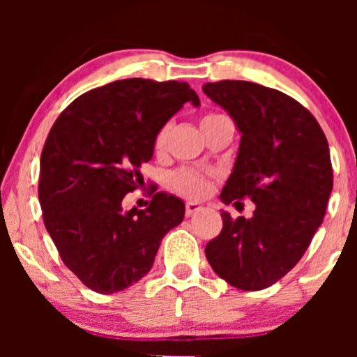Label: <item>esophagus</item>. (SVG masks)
<instances>
[{"label":"esophagus","instance_id":"esophagus-1","mask_svg":"<svg viewBox=\"0 0 357 357\" xmlns=\"http://www.w3.org/2000/svg\"><path fill=\"white\" fill-rule=\"evenodd\" d=\"M202 210V204H198V203H186V210H184V213H186V216H191V215H195L196 211H199Z\"/></svg>","mask_w":357,"mask_h":357}]
</instances>
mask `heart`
<instances>
[{
	"instance_id": "heart-1",
	"label": "heart",
	"mask_w": 357,
	"mask_h": 357,
	"mask_svg": "<svg viewBox=\"0 0 357 357\" xmlns=\"http://www.w3.org/2000/svg\"><path fill=\"white\" fill-rule=\"evenodd\" d=\"M225 117L221 114H206L202 117V129L206 127L211 122L218 121V119ZM171 126L165 124L161 129L155 132L154 137V153L161 154L165 153L167 137H169ZM169 188L179 195L186 196V198H203L208 191H210V173H204V171L195 169V167H181V169L171 173L169 179H167Z\"/></svg>"
}]
</instances>
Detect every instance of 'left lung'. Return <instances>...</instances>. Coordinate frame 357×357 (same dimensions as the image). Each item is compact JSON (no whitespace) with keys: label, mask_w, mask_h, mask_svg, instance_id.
I'll use <instances>...</instances> for the list:
<instances>
[{"label":"left lung","mask_w":357,"mask_h":357,"mask_svg":"<svg viewBox=\"0 0 357 357\" xmlns=\"http://www.w3.org/2000/svg\"><path fill=\"white\" fill-rule=\"evenodd\" d=\"M241 132L220 198L252 199L250 220L221 211L223 228L204 253L218 277L241 290L273 285L298 264L333 191L329 144L312 114L280 90L245 80L204 84Z\"/></svg>","instance_id":"obj_1"}]
</instances>
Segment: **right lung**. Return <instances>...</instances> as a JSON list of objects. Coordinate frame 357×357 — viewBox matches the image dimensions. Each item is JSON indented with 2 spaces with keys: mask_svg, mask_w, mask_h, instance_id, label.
Masks as SVG:
<instances>
[{
  "mask_svg": "<svg viewBox=\"0 0 357 357\" xmlns=\"http://www.w3.org/2000/svg\"><path fill=\"white\" fill-rule=\"evenodd\" d=\"M191 102L186 82L116 80L77 97L56 117L40 159L43 223L61 261L93 292L136 284L154 264L161 240L184 218V203L149 184L146 210L122 211L144 184L155 132Z\"/></svg>",
  "mask_w": 357,
  "mask_h": 357,
  "instance_id": "obj_1",
  "label": "right lung"
}]
</instances>
